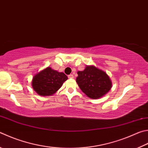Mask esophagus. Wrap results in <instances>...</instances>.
<instances>
[{
	"instance_id": "obj_1",
	"label": "esophagus",
	"mask_w": 148,
	"mask_h": 148,
	"mask_svg": "<svg viewBox=\"0 0 148 148\" xmlns=\"http://www.w3.org/2000/svg\"><path fill=\"white\" fill-rule=\"evenodd\" d=\"M69 78H70V79H73L74 78V75L73 74H70V75H69Z\"/></svg>"
}]
</instances>
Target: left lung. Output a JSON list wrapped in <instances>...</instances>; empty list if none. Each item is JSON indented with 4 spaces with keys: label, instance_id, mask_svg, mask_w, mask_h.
Listing matches in <instances>:
<instances>
[{
    "label": "left lung",
    "instance_id": "1",
    "mask_svg": "<svg viewBox=\"0 0 148 148\" xmlns=\"http://www.w3.org/2000/svg\"><path fill=\"white\" fill-rule=\"evenodd\" d=\"M77 85L88 98L98 99L106 95L112 88V82L106 72L94 65H87L77 72Z\"/></svg>",
    "mask_w": 148,
    "mask_h": 148
}]
</instances>
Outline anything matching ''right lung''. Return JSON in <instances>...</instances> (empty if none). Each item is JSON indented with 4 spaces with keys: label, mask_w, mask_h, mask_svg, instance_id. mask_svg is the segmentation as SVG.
I'll return each mask as SVG.
<instances>
[{
    "label": "right lung",
    "mask_w": 148,
    "mask_h": 148,
    "mask_svg": "<svg viewBox=\"0 0 148 148\" xmlns=\"http://www.w3.org/2000/svg\"><path fill=\"white\" fill-rule=\"evenodd\" d=\"M67 79L68 77L63 72H58L48 66L35 75L32 78V86L40 96H52Z\"/></svg>",
    "instance_id": "right-lung-1"
}]
</instances>
